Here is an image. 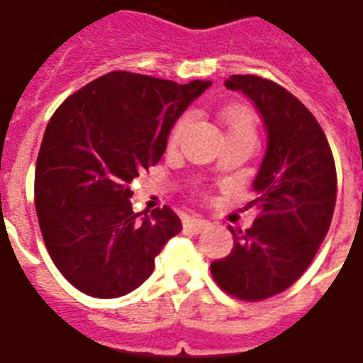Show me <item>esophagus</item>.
<instances>
[{"mask_svg":"<svg viewBox=\"0 0 363 363\" xmlns=\"http://www.w3.org/2000/svg\"><path fill=\"white\" fill-rule=\"evenodd\" d=\"M184 226L187 230H193V232L200 233V232H203V230L208 228L209 223H208V220H206V218H202V217H187L184 220Z\"/></svg>","mask_w":363,"mask_h":363,"instance_id":"obj_1","label":"esophagus"}]
</instances>
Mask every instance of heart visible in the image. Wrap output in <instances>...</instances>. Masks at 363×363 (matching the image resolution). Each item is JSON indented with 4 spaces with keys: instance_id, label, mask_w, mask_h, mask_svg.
<instances>
[{
    "instance_id": "1",
    "label": "heart",
    "mask_w": 363,
    "mask_h": 363,
    "mask_svg": "<svg viewBox=\"0 0 363 363\" xmlns=\"http://www.w3.org/2000/svg\"><path fill=\"white\" fill-rule=\"evenodd\" d=\"M189 122V115L184 116V118H179L178 124L174 125V130L170 133V145H174L176 140H178L179 133L184 131V128L187 125ZM228 131H241V133H250L252 135V122L248 121L247 116H239V115H233L230 116V130Z\"/></svg>"
}]
</instances>
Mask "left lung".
<instances>
[{
  "instance_id": "8db88e82",
  "label": "left lung",
  "mask_w": 363,
  "mask_h": 363,
  "mask_svg": "<svg viewBox=\"0 0 363 363\" xmlns=\"http://www.w3.org/2000/svg\"><path fill=\"white\" fill-rule=\"evenodd\" d=\"M230 91L252 101L267 131L252 189L257 217L233 226L232 252L211 263L215 282L241 301H263L302 277L330 228L336 164L315 116L291 92L257 76H232Z\"/></svg>"
}]
</instances>
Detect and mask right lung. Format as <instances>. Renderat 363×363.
Here are the masks:
<instances>
[{
    "label": "right lung",
    "mask_w": 363,
    "mask_h": 363,
    "mask_svg": "<svg viewBox=\"0 0 363 363\" xmlns=\"http://www.w3.org/2000/svg\"><path fill=\"white\" fill-rule=\"evenodd\" d=\"M209 85L111 72L52 116L37 157L35 208L55 267L85 295L137 289L182 232L167 206L135 213L130 184L161 160L176 121Z\"/></svg>",
    "instance_id": "right-lung-1"
}]
</instances>
